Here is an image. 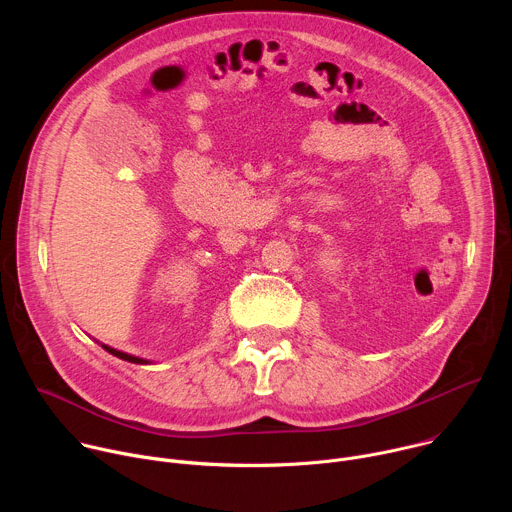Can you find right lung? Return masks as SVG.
<instances>
[{"instance_id":"obj_1","label":"right lung","mask_w":512,"mask_h":512,"mask_svg":"<svg viewBox=\"0 0 512 512\" xmlns=\"http://www.w3.org/2000/svg\"><path fill=\"white\" fill-rule=\"evenodd\" d=\"M103 348H105L109 354H113V356H117V358H121V360H127V362H135V364H145V362H148L145 358H139V356H133V354L115 350V348H111V346H107V344H103Z\"/></svg>"}]
</instances>
